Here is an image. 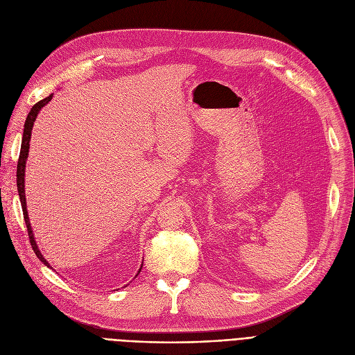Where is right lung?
Returning <instances> with one entry per match:
<instances>
[{"label": "right lung", "mask_w": 355, "mask_h": 355, "mask_svg": "<svg viewBox=\"0 0 355 355\" xmlns=\"http://www.w3.org/2000/svg\"><path fill=\"white\" fill-rule=\"evenodd\" d=\"M53 98V93L51 95H49L47 98L42 99L40 102H37L31 110L30 114L27 115V119H26V123H24V134H23V142H21V151H20V158H18V164H17V189H18V196H20V201H21V207H23V214H24V221H26V226H27V232H28V239H30V243H31V248L35 253V256L39 257L42 262L46 265V266H50L47 260L43 257V254L40 253L39 248H37L35 245V240H34V234H33V230H31V226H30V221H28V214H27V204H26V193H24V170H26V159L28 157V148H30V138H31V129H33V125H34V121L37 118V115H39L40 109L47 105ZM141 272V270H139Z\"/></svg>", "instance_id": "1"}]
</instances>
